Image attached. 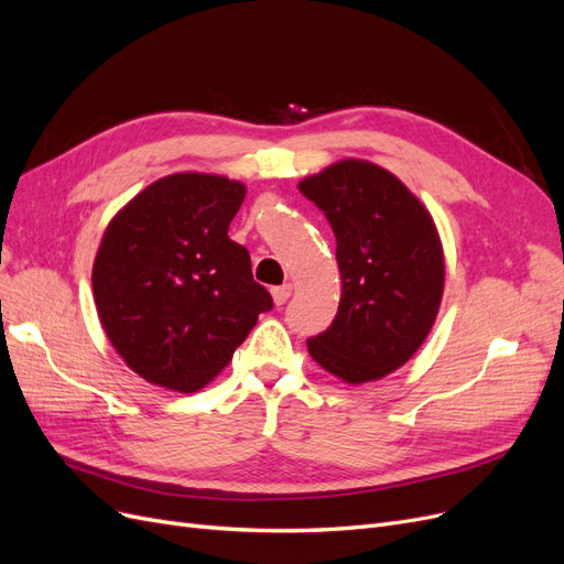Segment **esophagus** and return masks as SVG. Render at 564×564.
<instances>
[{
  "label": "esophagus",
  "mask_w": 564,
  "mask_h": 564,
  "mask_svg": "<svg viewBox=\"0 0 564 564\" xmlns=\"http://www.w3.org/2000/svg\"><path fill=\"white\" fill-rule=\"evenodd\" d=\"M290 295H292V285H290V283L279 285V288H274V290H272V297H274V304H276V306L285 304Z\"/></svg>",
  "instance_id": "obj_1"
}]
</instances>
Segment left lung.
<instances>
[{"mask_svg": "<svg viewBox=\"0 0 564 564\" xmlns=\"http://www.w3.org/2000/svg\"><path fill=\"white\" fill-rule=\"evenodd\" d=\"M336 237L340 302L306 340L311 357L348 384L380 380L420 350L443 302L445 256L429 209L389 170L343 159L300 182Z\"/></svg>", "mask_w": 564, "mask_h": 564, "instance_id": "left-lung-1", "label": "left lung"}]
</instances>
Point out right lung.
<instances>
[{
    "label": "right lung",
    "instance_id": "1",
    "mask_svg": "<svg viewBox=\"0 0 564 564\" xmlns=\"http://www.w3.org/2000/svg\"><path fill=\"white\" fill-rule=\"evenodd\" d=\"M241 182L177 173L156 180L108 224L91 269L99 321L147 382L191 394L230 364L274 306L251 256L228 237Z\"/></svg>",
    "mask_w": 564,
    "mask_h": 564
}]
</instances>
